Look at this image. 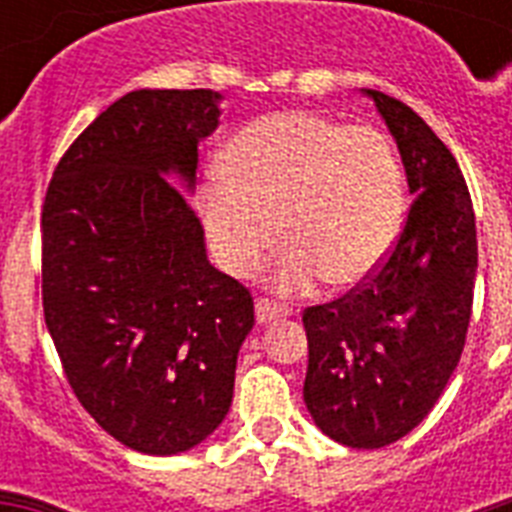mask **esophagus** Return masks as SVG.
Wrapping results in <instances>:
<instances>
[{"label":"esophagus","instance_id":"obj_1","mask_svg":"<svg viewBox=\"0 0 512 512\" xmlns=\"http://www.w3.org/2000/svg\"><path fill=\"white\" fill-rule=\"evenodd\" d=\"M255 316L260 324H271V321L289 316V308L287 305L273 303V300H268V297H260V300L255 303Z\"/></svg>","mask_w":512,"mask_h":512}]
</instances>
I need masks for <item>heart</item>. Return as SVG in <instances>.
<instances>
[{
  "instance_id": "heart-1",
  "label": "heart",
  "mask_w": 512,
  "mask_h": 512,
  "mask_svg": "<svg viewBox=\"0 0 512 512\" xmlns=\"http://www.w3.org/2000/svg\"><path fill=\"white\" fill-rule=\"evenodd\" d=\"M199 212L212 255L231 276H249L284 233L273 287L303 292L324 276L356 287L396 247L406 177L377 127L281 111L233 135L220 177L201 185Z\"/></svg>"
}]
</instances>
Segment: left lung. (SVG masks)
I'll return each mask as SVG.
<instances>
[{
  "label": "left lung",
  "mask_w": 512,
  "mask_h": 512,
  "mask_svg": "<svg viewBox=\"0 0 512 512\" xmlns=\"http://www.w3.org/2000/svg\"><path fill=\"white\" fill-rule=\"evenodd\" d=\"M361 92L396 140L414 201L396 247L364 287L305 308L303 398L332 441L380 449L428 417L460 364L478 244L473 201L452 151L406 103Z\"/></svg>",
  "instance_id": "8db88e82"
}]
</instances>
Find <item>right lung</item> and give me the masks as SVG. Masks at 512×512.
<instances>
[{
    "instance_id": "add662e5",
    "label": "right lung",
    "mask_w": 512,
    "mask_h": 512,
    "mask_svg": "<svg viewBox=\"0 0 512 512\" xmlns=\"http://www.w3.org/2000/svg\"><path fill=\"white\" fill-rule=\"evenodd\" d=\"M212 90H135L52 172L42 209V305L79 404L135 452L180 454L231 409L255 324L247 287L207 260L188 193L220 124Z\"/></svg>"
}]
</instances>
